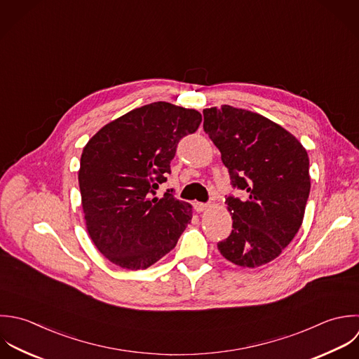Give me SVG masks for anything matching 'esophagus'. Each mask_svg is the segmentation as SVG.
Segmentation results:
<instances>
[{"mask_svg":"<svg viewBox=\"0 0 359 359\" xmlns=\"http://www.w3.org/2000/svg\"><path fill=\"white\" fill-rule=\"evenodd\" d=\"M194 208H196L197 212H203V211L208 210L210 205H208V204H204V203H194Z\"/></svg>","mask_w":359,"mask_h":359,"instance_id":"34e87169","label":"esophagus"}]
</instances>
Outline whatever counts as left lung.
I'll return each instance as SVG.
<instances>
[{"mask_svg": "<svg viewBox=\"0 0 359 359\" xmlns=\"http://www.w3.org/2000/svg\"><path fill=\"white\" fill-rule=\"evenodd\" d=\"M204 131L221 152L233 187L226 198L232 232L218 243L231 263L256 269L277 259L298 233L311 191L304 145L270 118L229 104L204 109Z\"/></svg>", "mask_w": 359, "mask_h": 359, "instance_id": "left-lung-1", "label": "left lung"}]
</instances>
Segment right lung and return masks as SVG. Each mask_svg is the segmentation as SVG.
<instances>
[{
  "label": "right lung",
  "instance_id": "add662e5",
  "mask_svg": "<svg viewBox=\"0 0 359 359\" xmlns=\"http://www.w3.org/2000/svg\"><path fill=\"white\" fill-rule=\"evenodd\" d=\"M201 120L194 109L154 102L107 123L83 147L78 183L85 225L113 264L144 270L176 246L193 207L173 190L152 196L170 172L177 142Z\"/></svg>",
  "mask_w": 359,
  "mask_h": 359
}]
</instances>
